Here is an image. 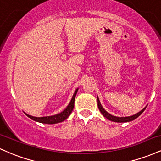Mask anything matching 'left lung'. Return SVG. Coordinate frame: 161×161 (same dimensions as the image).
Instances as JSON below:
<instances>
[{"instance_id":"left-lung-1","label":"left lung","mask_w":161,"mask_h":161,"mask_svg":"<svg viewBox=\"0 0 161 161\" xmlns=\"http://www.w3.org/2000/svg\"><path fill=\"white\" fill-rule=\"evenodd\" d=\"M97 106H98L100 111H101V114H102V115L104 116V117H106L107 119H109V120L113 121V122H116V123H126V122H130V121L134 120L135 119H136V118L138 117V116L141 115V114L144 112V110H145V108H147V105L145 108H144L143 109H142L141 111L137 113V114H134V115L129 116H121V117H119V116H116L111 115V114H109L108 112H107L106 110H104V108L102 107V105H101V102H100V100L97 96Z\"/></svg>"}]
</instances>
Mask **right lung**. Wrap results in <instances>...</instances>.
Returning a JSON list of instances; mask_svg holds the SVG:
<instances>
[{"mask_svg":"<svg viewBox=\"0 0 161 161\" xmlns=\"http://www.w3.org/2000/svg\"><path fill=\"white\" fill-rule=\"evenodd\" d=\"M79 88H77L75 90L74 94H73V97H72L71 101L68 104V106L64 109V110L60 114H55V115L52 116H42V117H37V116H33L29 114H25L28 117H29L30 119H33V120L38 122L41 123H45V124H55V123H61V122L64 121L66 119H67L69 117L72 111H73V108H74V101H75V97L76 95L77 92H78Z\"/></svg>","mask_w":161,"mask_h":161,"instance_id":"right-lung-1","label":"right lung"}]
</instances>
